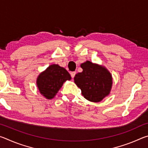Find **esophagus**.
Instances as JSON below:
<instances>
[{"instance_id":"34e87169","label":"esophagus","mask_w":148,"mask_h":148,"mask_svg":"<svg viewBox=\"0 0 148 148\" xmlns=\"http://www.w3.org/2000/svg\"><path fill=\"white\" fill-rule=\"evenodd\" d=\"M71 77L72 78H74V77L75 76V75H76V72H71Z\"/></svg>"}]
</instances>
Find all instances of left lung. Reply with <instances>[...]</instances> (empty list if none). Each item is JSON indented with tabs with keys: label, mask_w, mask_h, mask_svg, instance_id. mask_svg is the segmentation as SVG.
Listing matches in <instances>:
<instances>
[{
	"label": "left lung",
	"mask_w": 148,
	"mask_h": 148,
	"mask_svg": "<svg viewBox=\"0 0 148 148\" xmlns=\"http://www.w3.org/2000/svg\"><path fill=\"white\" fill-rule=\"evenodd\" d=\"M80 66L83 71L75 75L74 79L84 98L89 101L99 102L108 96L113 84L108 70L89 61L82 63Z\"/></svg>",
	"instance_id": "1"
}]
</instances>
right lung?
<instances>
[{
  "mask_svg": "<svg viewBox=\"0 0 148 148\" xmlns=\"http://www.w3.org/2000/svg\"><path fill=\"white\" fill-rule=\"evenodd\" d=\"M71 79V75L66 69L53 64L38 75L36 86L42 96L50 100L54 98L66 80Z\"/></svg>",
  "mask_w": 148,
  "mask_h": 148,
  "instance_id": "right-lung-1",
  "label": "right lung"
}]
</instances>
